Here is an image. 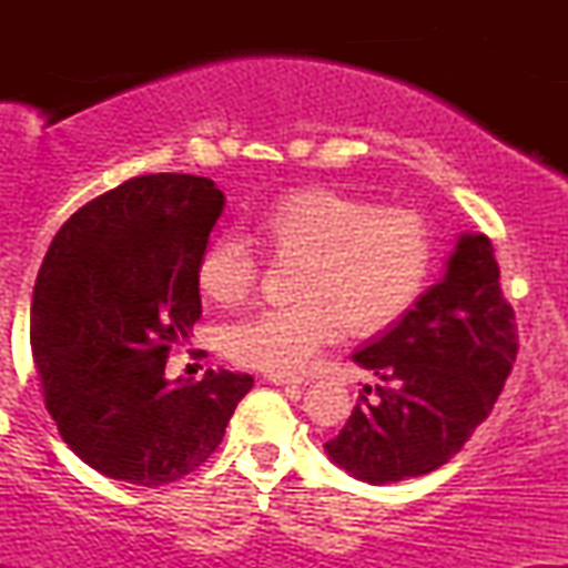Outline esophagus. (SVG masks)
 <instances>
[{
	"label": "esophagus",
	"mask_w": 568,
	"mask_h": 568,
	"mask_svg": "<svg viewBox=\"0 0 568 568\" xmlns=\"http://www.w3.org/2000/svg\"><path fill=\"white\" fill-rule=\"evenodd\" d=\"M270 382L280 384V387H306V384H310V379H304V376H285V374H270Z\"/></svg>",
	"instance_id": "obj_1"
}]
</instances>
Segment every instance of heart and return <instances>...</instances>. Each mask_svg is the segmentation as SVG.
I'll return each mask as SVG.
<instances>
[{
    "label": "heart",
    "mask_w": 568,
    "mask_h": 568,
    "mask_svg": "<svg viewBox=\"0 0 568 568\" xmlns=\"http://www.w3.org/2000/svg\"><path fill=\"white\" fill-rule=\"evenodd\" d=\"M251 237L272 262L293 266V304L270 306L226 331V355L240 366L291 374L325 344L379 334L419 302L435 266L427 216L410 205L298 189L251 221ZM258 283V256L237 234H216L197 258V285L219 304H240Z\"/></svg>",
    "instance_id": "obj_1"
}]
</instances>
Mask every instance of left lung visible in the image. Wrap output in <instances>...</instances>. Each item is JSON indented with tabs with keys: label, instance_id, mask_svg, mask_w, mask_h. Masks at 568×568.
I'll list each match as a JSON object with an SVG mask.
<instances>
[{
	"label": "left lung",
	"instance_id": "1",
	"mask_svg": "<svg viewBox=\"0 0 568 568\" xmlns=\"http://www.w3.org/2000/svg\"><path fill=\"white\" fill-rule=\"evenodd\" d=\"M515 355L518 325L501 296L491 240L462 234L446 277L393 331L352 355L379 376V397L361 395L325 452L368 484L438 470L491 414Z\"/></svg>",
	"mask_w": 568,
	"mask_h": 568
}]
</instances>
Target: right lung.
I'll list each match as a JSON object with an SVG mask.
<instances>
[{"label": "right lung", "instance_id": "add662e5", "mask_svg": "<svg viewBox=\"0 0 568 568\" xmlns=\"http://www.w3.org/2000/svg\"><path fill=\"white\" fill-rule=\"evenodd\" d=\"M224 207L211 179L135 175L71 213L39 266L31 355L44 406L84 465L158 488L219 448L251 374L165 379L200 321L197 258Z\"/></svg>", "mask_w": 568, "mask_h": 568}]
</instances>
